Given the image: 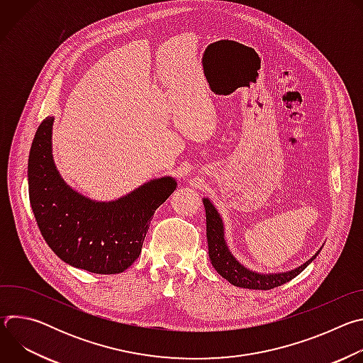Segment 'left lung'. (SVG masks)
<instances>
[{
	"mask_svg": "<svg viewBox=\"0 0 363 363\" xmlns=\"http://www.w3.org/2000/svg\"><path fill=\"white\" fill-rule=\"evenodd\" d=\"M205 216H206V240H208V255L213 267L217 270L220 276L228 280L231 284L237 287L251 289V290H270L279 287L296 276H298L310 263H312L320 250L307 260L304 264L298 266L294 270L286 273H270L262 274L244 267L237 258L231 254L224 235V224L216 206L208 198H203Z\"/></svg>",
	"mask_w": 363,
	"mask_h": 363,
	"instance_id": "8db88e82",
	"label": "left lung"
}]
</instances>
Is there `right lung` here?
<instances>
[{"label": "right lung", "mask_w": 363, "mask_h": 363, "mask_svg": "<svg viewBox=\"0 0 363 363\" xmlns=\"http://www.w3.org/2000/svg\"><path fill=\"white\" fill-rule=\"evenodd\" d=\"M55 118L38 126L28 157V195L40 233L62 260L96 274H118L139 257L152 216L177 188L152 179L115 201H93L60 177L51 152Z\"/></svg>", "instance_id": "obj_1"}]
</instances>
